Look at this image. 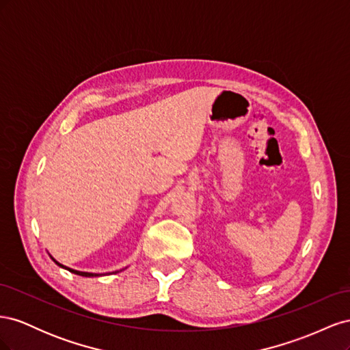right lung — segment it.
Here are the masks:
<instances>
[{
    "label": "right lung",
    "instance_id": "add662e5",
    "mask_svg": "<svg viewBox=\"0 0 350 350\" xmlns=\"http://www.w3.org/2000/svg\"><path fill=\"white\" fill-rule=\"evenodd\" d=\"M52 260H54V262L55 264H58L59 267H62V269H66V270H68V271H71V273H74V274H79V276H84V278H96V276H102V274H98V273H88V271H79V270H74V269H70V267H66V266H62V264H59L54 257L52 256H49ZM112 273H118V271H112ZM111 274V273H109Z\"/></svg>",
    "mask_w": 350,
    "mask_h": 350
}]
</instances>
